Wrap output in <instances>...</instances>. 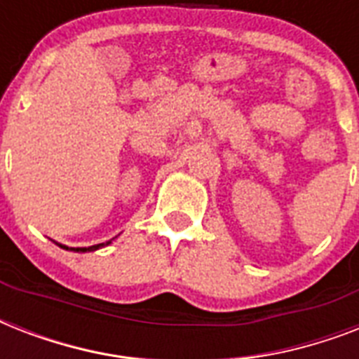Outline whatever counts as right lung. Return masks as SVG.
Here are the masks:
<instances>
[{
  "mask_svg": "<svg viewBox=\"0 0 359 359\" xmlns=\"http://www.w3.org/2000/svg\"><path fill=\"white\" fill-rule=\"evenodd\" d=\"M109 244H111V240H108V242H102V244L89 245V248H70V250L76 251V253H87V251H97V250H100V248H104V245H109ZM59 245H61L63 250H69L67 245H63V244H59Z\"/></svg>",
  "mask_w": 359,
  "mask_h": 359,
  "instance_id": "add662e5",
  "label": "right lung"
}]
</instances>
